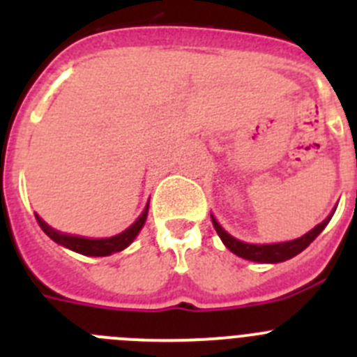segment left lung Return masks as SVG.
<instances>
[{
    "mask_svg": "<svg viewBox=\"0 0 357 357\" xmlns=\"http://www.w3.org/2000/svg\"><path fill=\"white\" fill-rule=\"evenodd\" d=\"M334 211L336 209H333V213H331L324 222L318 223L314 229L309 230L307 234H304L302 238H296L293 239V241L284 243H272V245H252V243L239 241V239L232 238V236L216 222V218H214L213 214H211V220H213L214 229H216L218 236H220V239L223 241V245H225L232 254L239 255L243 259L255 261V263H282V261H288L291 259V257H295L296 254H301L302 250H305V248L317 239V236L320 234L321 230L327 227V223L331 222Z\"/></svg>",
    "mask_w": 357,
    "mask_h": 357,
    "instance_id": "1",
    "label": "left lung"
}]
</instances>
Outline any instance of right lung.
<instances>
[{
  "label": "right lung",
  "instance_id": "right-lung-1",
  "mask_svg": "<svg viewBox=\"0 0 357 357\" xmlns=\"http://www.w3.org/2000/svg\"><path fill=\"white\" fill-rule=\"evenodd\" d=\"M148 216V204L144 207L143 214H141L127 230H123L121 234L112 236V238H102V239H91V238H82V236H71V234H62L59 230L52 229L48 223L44 222L39 214H36L37 223L40 229L50 236L55 243L62 245V247L69 248L73 252H78L82 255H93V257H105V255L114 254V252H121L130 245L135 239V236L139 234V230L143 229L144 222Z\"/></svg>",
  "mask_w": 357,
  "mask_h": 357
}]
</instances>
